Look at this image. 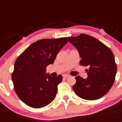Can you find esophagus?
I'll return each instance as SVG.
<instances>
[{"mask_svg":"<svg viewBox=\"0 0 122 122\" xmlns=\"http://www.w3.org/2000/svg\"><path fill=\"white\" fill-rule=\"evenodd\" d=\"M63 77H64V78H67V77H70V75H68V74H63Z\"/></svg>","mask_w":122,"mask_h":122,"instance_id":"1","label":"esophagus"}]
</instances>
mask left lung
I'll list each match as a JSON object with an SVG mask.
<instances>
[{"label": "left lung", "instance_id": "obj_1", "mask_svg": "<svg viewBox=\"0 0 122 122\" xmlns=\"http://www.w3.org/2000/svg\"><path fill=\"white\" fill-rule=\"evenodd\" d=\"M68 41L78 51L81 57L80 64L89 67L88 77L76 76L73 86L79 97L87 100L103 97L113 86L117 72V65L112 52L95 38L86 34L68 37Z\"/></svg>", "mask_w": 122, "mask_h": 122}]
</instances>
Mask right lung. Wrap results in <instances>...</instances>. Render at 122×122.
<instances>
[{
	"instance_id": "add662e5",
	"label": "right lung",
	"mask_w": 122,
	"mask_h": 122,
	"mask_svg": "<svg viewBox=\"0 0 122 122\" xmlns=\"http://www.w3.org/2000/svg\"><path fill=\"white\" fill-rule=\"evenodd\" d=\"M67 42L68 37L38 40L17 58L11 79L15 92L25 104L41 108L54 100L63 77L60 74L52 77L46 74V67L53 64Z\"/></svg>"
}]
</instances>
